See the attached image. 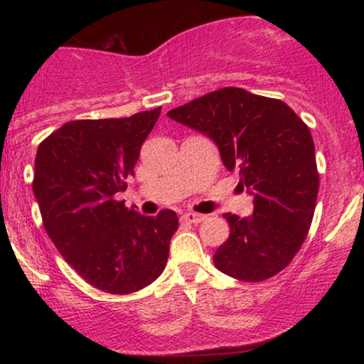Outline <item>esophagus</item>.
Here are the masks:
<instances>
[{"label": "esophagus", "mask_w": 364, "mask_h": 364, "mask_svg": "<svg viewBox=\"0 0 364 364\" xmlns=\"http://www.w3.org/2000/svg\"><path fill=\"white\" fill-rule=\"evenodd\" d=\"M203 219H205V215L195 214V212H185V214L181 215L183 223H188V224H198V223H202Z\"/></svg>", "instance_id": "esophagus-1"}]
</instances>
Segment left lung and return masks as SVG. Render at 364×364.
<instances>
[{
    "mask_svg": "<svg viewBox=\"0 0 364 364\" xmlns=\"http://www.w3.org/2000/svg\"><path fill=\"white\" fill-rule=\"evenodd\" d=\"M208 136L228 171L240 173L253 214H224L231 232L217 248L220 272L245 282L274 277L301 248L318 195L315 144L301 118L277 99L237 87L210 92L168 112Z\"/></svg>",
    "mask_w": 364,
    "mask_h": 364,
    "instance_id": "obj_1",
    "label": "left lung"
}]
</instances>
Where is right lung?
Instances as JSON below:
<instances>
[{
  "mask_svg": "<svg viewBox=\"0 0 364 364\" xmlns=\"http://www.w3.org/2000/svg\"><path fill=\"white\" fill-rule=\"evenodd\" d=\"M159 114L161 107L129 118L70 121L37 149L32 188L46 232L80 277L111 294L156 281L178 229L174 210L147 217L114 200L135 174Z\"/></svg>",
  "mask_w": 364,
  "mask_h": 364,
  "instance_id": "1",
  "label": "right lung"
}]
</instances>
